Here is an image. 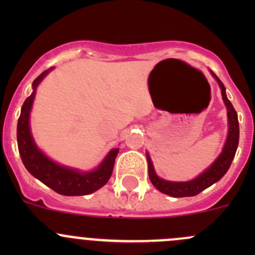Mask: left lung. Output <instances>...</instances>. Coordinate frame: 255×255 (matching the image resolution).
<instances>
[{"label":"left lung","instance_id":"1","mask_svg":"<svg viewBox=\"0 0 255 255\" xmlns=\"http://www.w3.org/2000/svg\"><path fill=\"white\" fill-rule=\"evenodd\" d=\"M212 73V71H211ZM213 78L217 80L218 85L222 91V99L225 101L226 107H227V116H228V126H230V130H228V137L226 140L225 148H223L222 153L215 160V163L207 169L206 171L197 176L196 179L191 180V181L186 182H173V181H166V180L160 179L156 176L155 171H154L153 164H151L150 156L146 154V160H148V174L149 179H150L151 184L158 189L159 191L163 194L169 195L171 197H186V196H195V195L200 194L204 191L205 189L210 187L211 185L217 182L221 179L227 170L230 169L231 164H232L233 158L236 155L239 140V125H238V117L237 112H236L235 107L232 106L230 100L226 96V87L222 84L220 79L212 73Z\"/></svg>","mask_w":255,"mask_h":255}]
</instances>
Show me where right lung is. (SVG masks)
<instances>
[{"label":"right lung","instance_id":"add662e5","mask_svg":"<svg viewBox=\"0 0 255 255\" xmlns=\"http://www.w3.org/2000/svg\"><path fill=\"white\" fill-rule=\"evenodd\" d=\"M50 70L51 69H48L43 71L33 81L34 91L29 97L25 99L20 110L17 125V142L19 155L25 169L58 194L64 195V196H81V195L92 194L104 186L111 177L118 149H112L96 170L90 171V173H80L78 170L65 168L50 160L37 148L30 134L29 113L35 96V89Z\"/></svg>","mask_w":255,"mask_h":255}]
</instances>
